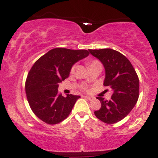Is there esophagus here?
Here are the masks:
<instances>
[{
	"label": "esophagus",
	"instance_id": "1",
	"mask_svg": "<svg viewBox=\"0 0 158 158\" xmlns=\"http://www.w3.org/2000/svg\"><path fill=\"white\" fill-rule=\"evenodd\" d=\"M84 98H85V99H88V100H92V99H94V97H90V96H85Z\"/></svg>",
	"mask_w": 158,
	"mask_h": 158
}]
</instances>
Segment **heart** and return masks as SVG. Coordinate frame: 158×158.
Returning a JSON list of instances; mask_svg holds the SVG:
<instances>
[{
    "label": "heart",
    "instance_id": "obj_1",
    "mask_svg": "<svg viewBox=\"0 0 158 158\" xmlns=\"http://www.w3.org/2000/svg\"><path fill=\"white\" fill-rule=\"evenodd\" d=\"M99 61H97V60H94V61H90V62H89V64H89L90 67H91L92 65L97 64V63H99ZM74 70H75V65H73V66L72 67L71 70H70V72H71V73H73V72L74 71ZM84 89H85V88H84Z\"/></svg>",
    "mask_w": 158,
    "mask_h": 158
}]
</instances>
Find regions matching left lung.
<instances>
[{
  "mask_svg": "<svg viewBox=\"0 0 158 158\" xmlns=\"http://www.w3.org/2000/svg\"><path fill=\"white\" fill-rule=\"evenodd\" d=\"M89 52L104 65L106 79L103 85L113 90L110 100L97 97L101 108L94 114L103 123L114 124L125 118L138 100V76L130 61L117 50L106 48Z\"/></svg>",
  "mask_w": 158,
  "mask_h": 158,
  "instance_id": "left-lung-1",
  "label": "left lung"
}]
</instances>
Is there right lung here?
Listing matches in <instances>:
<instances>
[{
	"label": "right lung",
	"instance_id": "obj_1",
	"mask_svg": "<svg viewBox=\"0 0 158 158\" xmlns=\"http://www.w3.org/2000/svg\"><path fill=\"white\" fill-rule=\"evenodd\" d=\"M90 52L86 50L57 48L34 63L27 75L25 90L27 101L36 117L50 125L68 117L79 96L58 93L59 84L69 77L72 66Z\"/></svg>",
	"mask_w": 158,
	"mask_h": 158
}]
</instances>
